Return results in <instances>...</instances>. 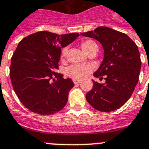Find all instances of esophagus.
I'll list each match as a JSON object with an SVG mask.
<instances>
[{"label": "esophagus", "mask_w": 149, "mask_h": 149, "mask_svg": "<svg viewBox=\"0 0 149 149\" xmlns=\"http://www.w3.org/2000/svg\"><path fill=\"white\" fill-rule=\"evenodd\" d=\"M80 82H81V81H79V80H73V83H74L75 84H79Z\"/></svg>", "instance_id": "34e87169"}]
</instances>
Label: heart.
<instances>
[{
    "label": "heart",
    "instance_id": "heart-1",
    "mask_svg": "<svg viewBox=\"0 0 149 149\" xmlns=\"http://www.w3.org/2000/svg\"><path fill=\"white\" fill-rule=\"evenodd\" d=\"M81 47L82 49L88 54L90 52L94 49H98L97 44L94 41L91 39L84 40L81 42ZM68 53V48L65 47L61 49L60 59L61 61H64ZM92 71V68L88 65H73L70 67L67 70V74L70 77L73 78L74 79H82L83 78L86 76L87 74Z\"/></svg>",
    "mask_w": 149,
    "mask_h": 149
}]
</instances>
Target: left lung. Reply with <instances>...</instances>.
<instances>
[{"mask_svg": "<svg viewBox=\"0 0 149 149\" xmlns=\"http://www.w3.org/2000/svg\"><path fill=\"white\" fill-rule=\"evenodd\" d=\"M81 35L95 38L104 48V59L93 75L104 78L105 82L93 81L87 101L97 111H115L129 100L139 80L141 60L137 46L126 34L107 26Z\"/></svg>", "mask_w": 149, "mask_h": 149, "instance_id": "obj_1", "label": "left lung"}]
</instances>
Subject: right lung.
I'll return each mask as SVG.
<instances>
[{
	"label": "right lung",
	"instance_id": "right-lung-1",
	"mask_svg": "<svg viewBox=\"0 0 149 149\" xmlns=\"http://www.w3.org/2000/svg\"><path fill=\"white\" fill-rule=\"evenodd\" d=\"M79 35L40 31L19 42L12 56L9 76L16 95L30 111L51 115L66 105L74 84L56 70L61 47L75 41Z\"/></svg>",
	"mask_w": 149,
	"mask_h": 149
}]
</instances>
